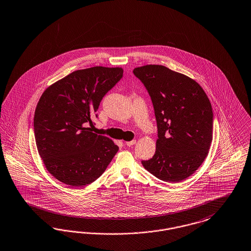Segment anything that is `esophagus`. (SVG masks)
Segmentation results:
<instances>
[{"mask_svg":"<svg viewBox=\"0 0 251 251\" xmlns=\"http://www.w3.org/2000/svg\"><path fill=\"white\" fill-rule=\"evenodd\" d=\"M135 143H136V140L128 141V142H125V145H126L127 147H131V146H133Z\"/></svg>","mask_w":251,"mask_h":251,"instance_id":"1","label":"esophagus"}]
</instances>
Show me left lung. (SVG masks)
I'll list each match as a JSON object with an SVG mask.
<instances>
[{
  "label": "left lung",
  "instance_id": "8db88e82",
  "mask_svg": "<svg viewBox=\"0 0 251 251\" xmlns=\"http://www.w3.org/2000/svg\"><path fill=\"white\" fill-rule=\"evenodd\" d=\"M134 75L151 96L158 139L145 169L161 180L180 182L197 170L212 142L213 111L200 85L162 65L137 67Z\"/></svg>",
  "mask_w": 251,
  "mask_h": 251
}]
</instances>
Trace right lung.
Returning a JSON list of instances; mask_svg holds the SVG:
<instances>
[{"label":"right lung","instance_id":"right-lung-1","mask_svg":"<svg viewBox=\"0 0 251 251\" xmlns=\"http://www.w3.org/2000/svg\"><path fill=\"white\" fill-rule=\"evenodd\" d=\"M122 76L119 67L75 71L42 94L33 119L35 142L47 170L58 180L72 187L89 185L119 151L87 126H93L100 100Z\"/></svg>","mask_w":251,"mask_h":251}]
</instances>
